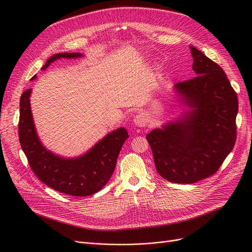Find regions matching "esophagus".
<instances>
[{"mask_svg":"<svg viewBox=\"0 0 252 252\" xmlns=\"http://www.w3.org/2000/svg\"><path fill=\"white\" fill-rule=\"evenodd\" d=\"M133 123L136 126H139V127H143L146 126V123H147V119L145 117L144 114H138L135 116V118L133 119Z\"/></svg>","mask_w":252,"mask_h":252,"instance_id":"esophagus-1","label":"esophagus"}]
</instances>
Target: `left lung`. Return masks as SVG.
Here are the masks:
<instances>
[{
  "instance_id": "8db88e82",
  "label": "left lung",
  "mask_w": 252,
  "mask_h": 252,
  "mask_svg": "<svg viewBox=\"0 0 252 252\" xmlns=\"http://www.w3.org/2000/svg\"><path fill=\"white\" fill-rule=\"evenodd\" d=\"M194 78L175 84L181 116L146 135L158 173L193 184L215 173L234 148L238 97L217 63L190 45Z\"/></svg>"
}]
</instances>
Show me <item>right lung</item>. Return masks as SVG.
Here are the masks:
<instances>
[{
    "label": "right lung",
    "instance_id": "right-lung-1",
    "mask_svg": "<svg viewBox=\"0 0 252 252\" xmlns=\"http://www.w3.org/2000/svg\"><path fill=\"white\" fill-rule=\"evenodd\" d=\"M81 53L56 54L48 59L42 70L58 59H77ZM34 76L31 80H34ZM32 89L26 90L20 101L18 135L23 151L37 178L54 190L72 195L88 196L98 192L113 173L118 155L128 138L125 127L108 133L88 152L76 158H65L49 151L37 134L30 105Z\"/></svg>",
    "mask_w": 252,
    "mask_h": 252
}]
</instances>
